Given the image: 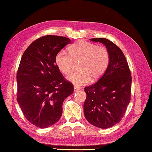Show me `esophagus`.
Listing matches in <instances>:
<instances>
[{
    "label": "esophagus",
    "mask_w": 152,
    "mask_h": 152,
    "mask_svg": "<svg viewBox=\"0 0 152 152\" xmlns=\"http://www.w3.org/2000/svg\"><path fill=\"white\" fill-rule=\"evenodd\" d=\"M80 89V88H78V87H77V86H74V92L78 91Z\"/></svg>",
    "instance_id": "esophagus-1"
}]
</instances>
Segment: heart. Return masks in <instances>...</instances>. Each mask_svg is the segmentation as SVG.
Wrapping results in <instances>:
<instances>
[{
	"mask_svg": "<svg viewBox=\"0 0 152 152\" xmlns=\"http://www.w3.org/2000/svg\"><path fill=\"white\" fill-rule=\"evenodd\" d=\"M69 55L63 51L58 52L55 62L58 69L64 74L72 70L74 62H80L79 72H74L67 76V80L76 86L88 84L91 78H99L108 66L110 56L105 48L80 40L69 48Z\"/></svg>",
	"mask_w": 152,
	"mask_h": 152,
	"instance_id": "1",
	"label": "heart"
}]
</instances>
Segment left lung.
<instances>
[{"label": "left lung", "instance_id": "1", "mask_svg": "<svg viewBox=\"0 0 152 152\" xmlns=\"http://www.w3.org/2000/svg\"><path fill=\"white\" fill-rule=\"evenodd\" d=\"M90 40L104 45L109 53L110 61L97 82L84 88L87 97L83 112L91 125L108 129L121 121L129 104L131 71L124 53L114 43L104 38Z\"/></svg>", "mask_w": 152, "mask_h": 152}]
</instances>
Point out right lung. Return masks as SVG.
<instances>
[{
    "instance_id": "right-lung-1",
    "label": "right lung",
    "mask_w": 152,
    "mask_h": 152,
    "mask_svg": "<svg viewBox=\"0 0 152 152\" xmlns=\"http://www.w3.org/2000/svg\"><path fill=\"white\" fill-rule=\"evenodd\" d=\"M70 42L66 37L48 35L31 43L22 56L16 77L17 101L25 118L39 128L59 120L64 100L74 91L55 62L56 54Z\"/></svg>"
}]
</instances>
